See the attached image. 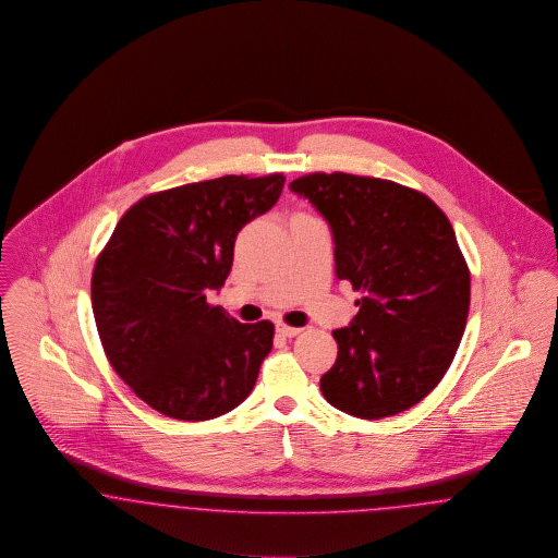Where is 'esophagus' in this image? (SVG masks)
<instances>
[{"label":"esophagus","instance_id":"1","mask_svg":"<svg viewBox=\"0 0 558 558\" xmlns=\"http://www.w3.org/2000/svg\"><path fill=\"white\" fill-rule=\"evenodd\" d=\"M302 329L300 327H292V325H286V323H277V333L283 336V338H293L298 336Z\"/></svg>","mask_w":558,"mask_h":558}]
</instances>
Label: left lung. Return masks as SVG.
<instances>
[{"instance_id": "left-lung-1", "label": "left lung", "mask_w": 558, "mask_h": 558, "mask_svg": "<svg viewBox=\"0 0 558 558\" xmlns=\"http://www.w3.org/2000/svg\"><path fill=\"white\" fill-rule=\"evenodd\" d=\"M290 189L327 220L338 279L363 293L351 325L333 331L323 397L363 420L410 410L449 369L469 319V265L451 222L392 180L315 172Z\"/></svg>"}]
</instances>
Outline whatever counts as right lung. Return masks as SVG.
<instances>
[{"instance_id":"add662e5","label":"right lung","mask_w":558,"mask_h":558,"mask_svg":"<svg viewBox=\"0 0 558 558\" xmlns=\"http://www.w3.org/2000/svg\"><path fill=\"white\" fill-rule=\"evenodd\" d=\"M283 182L231 174L147 195L96 258L92 311L102 349L153 410L202 422L252 392L275 325L235 322L206 295L231 272L236 233L277 204Z\"/></svg>"}]
</instances>
